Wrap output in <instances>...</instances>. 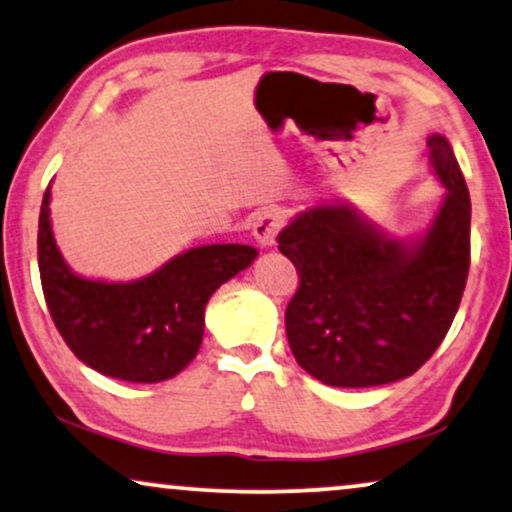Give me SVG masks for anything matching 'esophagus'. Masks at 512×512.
Here are the masks:
<instances>
[{
  "mask_svg": "<svg viewBox=\"0 0 512 512\" xmlns=\"http://www.w3.org/2000/svg\"><path fill=\"white\" fill-rule=\"evenodd\" d=\"M287 218L280 208H266L254 218V237L261 242L263 246H273L280 230L285 227Z\"/></svg>",
  "mask_w": 512,
  "mask_h": 512,
  "instance_id": "34e87169",
  "label": "esophagus"
}]
</instances>
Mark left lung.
<instances>
[{"instance_id": "left-lung-1", "label": "left lung", "mask_w": 512, "mask_h": 512, "mask_svg": "<svg viewBox=\"0 0 512 512\" xmlns=\"http://www.w3.org/2000/svg\"><path fill=\"white\" fill-rule=\"evenodd\" d=\"M446 199L403 244L344 206L301 213L277 235L299 287L285 311L296 363L330 387H377L430 361L456 318L470 270V194L446 137L427 140Z\"/></svg>"}]
</instances>
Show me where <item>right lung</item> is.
I'll return each mask as SVG.
<instances>
[{
	"label": "right lung",
	"mask_w": 512,
	"mask_h": 512,
	"mask_svg": "<svg viewBox=\"0 0 512 512\" xmlns=\"http://www.w3.org/2000/svg\"><path fill=\"white\" fill-rule=\"evenodd\" d=\"M256 256L254 246L208 244L137 282L85 280L71 273L56 249L49 187L42 199L37 263L56 330L82 363L123 382L178 375L197 356L211 294Z\"/></svg>",
	"instance_id": "1"
}]
</instances>
